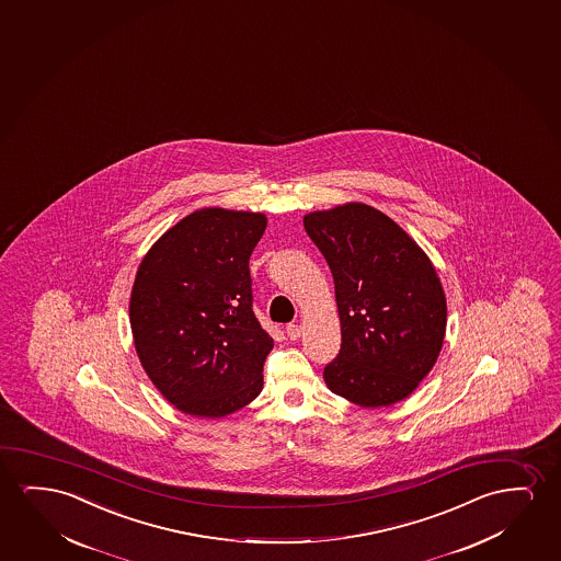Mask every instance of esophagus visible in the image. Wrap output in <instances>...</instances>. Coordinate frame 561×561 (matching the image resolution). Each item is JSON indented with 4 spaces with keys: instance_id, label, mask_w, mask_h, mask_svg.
Instances as JSON below:
<instances>
[{
    "instance_id": "esophagus-1",
    "label": "esophagus",
    "mask_w": 561,
    "mask_h": 561,
    "mask_svg": "<svg viewBox=\"0 0 561 561\" xmlns=\"http://www.w3.org/2000/svg\"><path fill=\"white\" fill-rule=\"evenodd\" d=\"M286 334H288V339L298 340L301 334V327L298 323L286 324Z\"/></svg>"
}]
</instances>
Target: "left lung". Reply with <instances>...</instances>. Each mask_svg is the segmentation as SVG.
Returning <instances> with one entry per match:
<instances>
[{"mask_svg":"<svg viewBox=\"0 0 561 561\" xmlns=\"http://www.w3.org/2000/svg\"><path fill=\"white\" fill-rule=\"evenodd\" d=\"M334 278L342 344L324 382L362 408L410 396L436 364L446 298L425 252L390 217L346 204L304 217Z\"/></svg>","mask_w":561,"mask_h":561,"instance_id":"1","label":"left lung"}]
</instances>
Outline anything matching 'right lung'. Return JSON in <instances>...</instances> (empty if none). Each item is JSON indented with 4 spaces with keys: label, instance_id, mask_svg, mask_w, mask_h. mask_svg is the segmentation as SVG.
I'll list each match as a JSON object with an SVG mask.
<instances>
[{
    "label": "right lung",
    "instance_id": "right-lung-1",
    "mask_svg": "<svg viewBox=\"0 0 561 561\" xmlns=\"http://www.w3.org/2000/svg\"><path fill=\"white\" fill-rule=\"evenodd\" d=\"M265 215L206 207L167 230L136 273L130 327L151 382L196 417L260 394L275 346L253 313L250 255Z\"/></svg>",
    "mask_w": 561,
    "mask_h": 561
}]
</instances>
